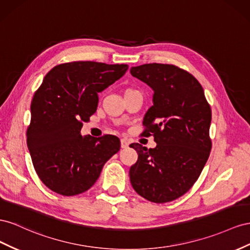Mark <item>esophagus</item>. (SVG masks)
Returning <instances> with one entry per match:
<instances>
[{"instance_id": "obj_1", "label": "esophagus", "mask_w": 250, "mask_h": 250, "mask_svg": "<svg viewBox=\"0 0 250 250\" xmlns=\"http://www.w3.org/2000/svg\"><path fill=\"white\" fill-rule=\"evenodd\" d=\"M120 145H121V147L125 148V147L129 146V141H127L126 139H121L120 140Z\"/></svg>"}]
</instances>
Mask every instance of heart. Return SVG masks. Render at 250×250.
<instances>
[{"mask_svg": "<svg viewBox=\"0 0 250 250\" xmlns=\"http://www.w3.org/2000/svg\"><path fill=\"white\" fill-rule=\"evenodd\" d=\"M129 90H132V89H129ZM126 91H127V90H126Z\"/></svg>", "mask_w": 250, "mask_h": 250, "instance_id": "heart-1", "label": "heart"}]
</instances>
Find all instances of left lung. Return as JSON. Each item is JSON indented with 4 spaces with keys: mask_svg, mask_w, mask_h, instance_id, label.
<instances>
[{
    "mask_svg": "<svg viewBox=\"0 0 250 250\" xmlns=\"http://www.w3.org/2000/svg\"><path fill=\"white\" fill-rule=\"evenodd\" d=\"M131 74L154 91L153 105L144 118V135L154 136L156 147L139 144L130 180L138 195L154 203L183 196L194 185L211 149L210 105L202 85L188 71L167 63H145Z\"/></svg>",
    "mask_w": 250,
    "mask_h": 250,
    "instance_id": "left-lung-1",
    "label": "left lung"
}]
</instances>
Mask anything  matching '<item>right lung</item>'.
Masks as SVG:
<instances>
[{
  "mask_svg": "<svg viewBox=\"0 0 250 250\" xmlns=\"http://www.w3.org/2000/svg\"><path fill=\"white\" fill-rule=\"evenodd\" d=\"M129 66L72 62L55 66L31 102L27 146L35 172L48 188L62 196L88 190L104 163L120 149L114 135L82 136L83 121L96 112L98 93Z\"/></svg>",
  "mask_w": 250,
  "mask_h": 250,
  "instance_id": "obj_1",
  "label": "right lung"
}]
</instances>
